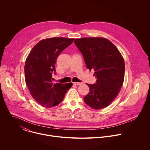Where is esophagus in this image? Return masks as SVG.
Segmentation results:
<instances>
[{
  "label": "esophagus",
  "mask_w": 150,
  "mask_h": 150,
  "mask_svg": "<svg viewBox=\"0 0 150 150\" xmlns=\"http://www.w3.org/2000/svg\"><path fill=\"white\" fill-rule=\"evenodd\" d=\"M73 83L75 85H80L82 84V83H80V82H74Z\"/></svg>",
  "instance_id": "esophagus-1"
}]
</instances>
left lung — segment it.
Masks as SVG:
<instances>
[{
  "label": "left lung",
  "instance_id": "obj_1",
  "mask_svg": "<svg viewBox=\"0 0 150 150\" xmlns=\"http://www.w3.org/2000/svg\"><path fill=\"white\" fill-rule=\"evenodd\" d=\"M75 44L82 53L86 68L93 69L96 83L87 84L89 93L84 102L95 110L104 108L117 97L124 79L125 63L117 47L104 38L76 39Z\"/></svg>",
  "mask_w": 150,
  "mask_h": 150
}]
</instances>
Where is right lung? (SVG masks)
Segmentation results:
<instances>
[{"label": "right lung", "instance_id": "add662e5", "mask_svg": "<svg viewBox=\"0 0 150 150\" xmlns=\"http://www.w3.org/2000/svg\"><path fill=\"white\" fill-rule=\"evenodd\" d=\"M74 38H50L36 44L25 64L26 84L32 98L41 106L51 108L61 103L72 83H52L57 59Z\"/></svg>", "mask_w": 150, "mask_h": 150}]
</instances>
